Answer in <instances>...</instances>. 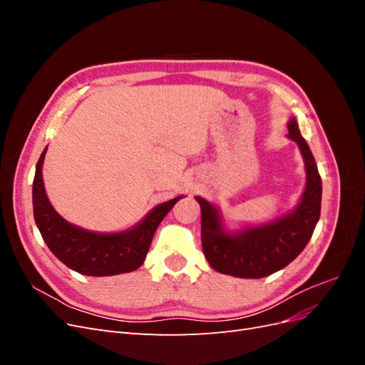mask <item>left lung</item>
<instances>
[{"label": "left lung", "mask_w": 365, "mask_h": 365, "mask_svg": "<svg viewBox=\"0 0 365 365\" xmlns=\"http://www.w3.org/2000/svg\"><path fill=\"white\" fill-rule=\"evenodd\" d=\"M288 129V137L302 149L307 175L306 190L295 212L272 224L227 235L217 210L202 197H196L201 205L202 251L215 271L240 279L267 277L288 267L311 240L322 212V176L294 118Z\"/></svg>", "instance_id": "8db88e82"}]
</instances>
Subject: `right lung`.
Wrapping results in <instances>:
<instances>
[{"instance_id":"right-lung-1","label":"right lung","mask_w":365,"mask_h":365,"mask_svg":"<svg viewBox=\"0 0 365 365\" xmlns=\"http://www.w3.org/2000/svg\"><path fill=\"white\" fill-rule=\"evenodd\" d=\"M47 148L36 164L33 180V215L41 236L50 251L68 268L85 275H117L140 268L146 259L155 230L181 196L155 207L134 230L125 233L97 235L62 219L46 195L42 163Z\"/></svg>"}]
</instances>
